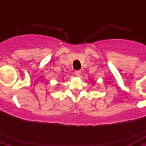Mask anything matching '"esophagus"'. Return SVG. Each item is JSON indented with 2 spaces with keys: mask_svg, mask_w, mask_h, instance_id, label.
<instances>
[{
  "mask_svg": "<svg viewBox=\"0 0 146 146\" xmlns=\"http://www.w3.org/2000/svg\"><path fill=\"white\" fill-rule=\"evenodd\" d=\"M75 75L76 76H80V74H81V71L80 70H76L75 71Z\"/></svg>",
  "mask_w": 146,
  "mask_h": 146,
  "instance_id": "obj_1",
  "label": "esophagus"
}]
</instances>
